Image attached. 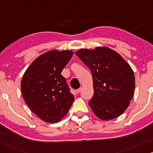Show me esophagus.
Instances as JSON below:
<instances>
[{"instance_id":"esophagus-1","label":"esophagus","mask_w":153,"mask_h":153,"mask_svg":"<svg viewBox=\"0 0 153 153\" xmlns=\"http://www.w3.org/2000/svg\"><path fill=\"white\" fill-rule=\"evenodd\" d=\"M81 90H82V88H79L78 89H76V90H75V92H76V93H79Z\"/></svg>"}]
</instances>
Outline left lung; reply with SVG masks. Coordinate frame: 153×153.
<instances>
[{"label":"left lung","mask_w":153,"mask_h":153,"mask_svg":"<svg viewBox=\"0 0 153 153\" xmlns=\"http://www.w3.org/2000/svg\"><path fill=\"white\" fill-rule=\"evenodd\" d=\"M75 55L92 72L94 95L89 105L94 114L103 121L120 116L129 106L135 90V75L129 64L106 47L81 49Z\"/></svg>","instance_id":"8db88e82"}]
</instances>
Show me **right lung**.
<instances>
[{
  "label": "right lung",
  "mask_w": 153,
  "mask_h": 153,
  "mask_svg": "<svg viewBox=\"0 0 153 153\" xmlns=\"http://www.w3.org/2000/svg\"><path fill=\"white\" fill-rule=\"evenodd\" d=\"M72 55L70 50L47 51L34 60L23 75L24 101L45 122H59L73 103V95L61 74Z\"/></svg>",
  "instance_id": "right-lung-1"
}]
</instances>
